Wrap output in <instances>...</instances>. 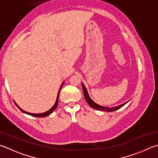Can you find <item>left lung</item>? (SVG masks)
Segmentation results:
<instances>
[{"label": "left lung", "mask_w": 158, "mask_h": 158, "mask_svg": "<svg viewBox=\"0 0 158 158\" xmlns=\"http://www.w3.org/2000/svg\"><path fill=\"white\" fill-rule=\"evenodd\" d=\"M82 84L83 91H84V93L85 100H86L88 104H89V105L90 106V107H92V108L95 109H98V110L103 111H106V112L114 111H116V110H117V109H120L121 107H122L123 106H124L125 104H127L128 102H126L122 104V105H121L114 106V107H105V106H100V105H98V104H96L95 102H93L91 100V98H90L89 93H88V91H87L86 89H85V85H84V84Z\"/></svg>", "instance_id": "left-lung-1"}]
</instances>
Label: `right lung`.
<instances>
[{
  "label": "right lung",
  "instance_id": "add662e5",
  "mask_svg": "<svg viewBox=\"0 0 158 158\" xmlns=\"http://www.w3.org/2000/svg\"><path fill=\"white\" fill-rule=\"evenodd\" d=\"M63 84H64V82L63 83L62 85H60V89H59V90H58V95H57V98H56V102H55V104H54V105H53V106H52V107L49 109V111H46V112H44V113H42V114H32V113H29V112L26 111H24V110H23L22 109H21V108L19 107V106L17 105V104L15 102V104L16 105V106H17V107L20 109V111H22V112H23V113H24V114H28V115H31V116H35V117H45V116H49V115H50L51 114H52V112H53V111H54V109L57 107V106H58V95H59V93H60V89H61V87L63 86Z\"/></svg>",
  "mask_w": 158,
  "mask_h": 158
}]
</instances>
